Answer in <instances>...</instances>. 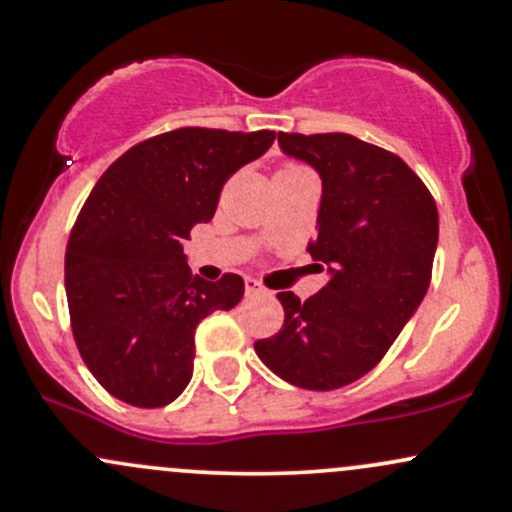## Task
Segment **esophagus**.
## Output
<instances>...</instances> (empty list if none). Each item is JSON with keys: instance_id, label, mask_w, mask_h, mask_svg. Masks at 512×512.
<instances>
[{"instance_id": "1", "label": "esophagus", "mask_w": 512, "mask_h": 512, "mask_svg": "<svg viewBox=\"0 0 512 512\" xmlns=\"http://www.w3.org/2000/svg\"><path fill=\"white\" fill-rule=\"evenodd\" d=\"M245 293H248V296H260V293H264V289L260 281L245 279Z\"/></svg>"}]
</instances>
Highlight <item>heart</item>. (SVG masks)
Returning <instances> with one entry per match:
<instances>
[{"label": "heart", "mask_w": 512, "mask_h": 512, "mask_svg": "<svg viewBox=\"0 0 512 512\" xmlns=\"http://www.w3.org/2000/svg\"><path fill=\"white\" fill-rule=\"evenodd\" d=\"M293 170H303V168L301 166H284L279 173H293Z\"/></svg>", "instance_id": "heart-1"}]
</instances>
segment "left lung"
Here are the masks:
<instances>
[{"mask_svg":"<svg viewBox=\"0 0 512 512\" xmlns=\"http://www.w3.org/2000/svg\"><path fill=\"white\" fill-rule=\"evenodd\" d=\"M279 146L322 180L308 252L330 279L305 303L276 293L284 327L255 351L286 383L339 390L378 366L424 301L438 209L402 158L351 134L279 132Z\"/></svg>","mask_w":512,"mask_h":512,"instance_id":"left-lung-1","label":"left lung"}]
</instances>
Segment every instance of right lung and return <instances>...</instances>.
Returning a JSON list of instances; mask_svg holds the SVG:
<instances>
[{
    "mask_svg": "<svg viewBox=\"0 0 512 512\" xmlns=\"http://www.w3.org/2000/svg\"><path fill=\"white\" fill-rule=\"evenodd\" d=\"M276 134L182 127L132 146L88 195L64 257L72 332L93 378L132 407H166L195 368V330L236 308L238 274L190 276L182 243L214 219L223 182Z\"/></svg>",
    "mask_w": 512,
    "mask_h": 512,
    "instance_id": "obj_1",
    "label": "right lung"
}]
</instances>
